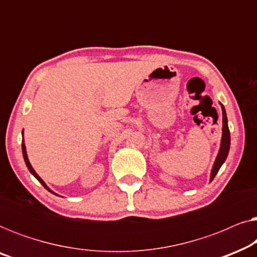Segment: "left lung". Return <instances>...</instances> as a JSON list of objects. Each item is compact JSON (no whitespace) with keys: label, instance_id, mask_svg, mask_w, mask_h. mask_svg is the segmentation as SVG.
<instances>
[{"label":"left lung","instance_id":"8db88e82","mask_svg":"<svg viewBox=\"0 0 257 257\" xmlns=\"http://www.w3.org/2000/svg\"><path fill=\"white\" fill-rule=\"evenodd\" d=\"M221 107H222V139H221L219 154H217L216 160L215 163H214V166L212 170V174H210V181L215 178V175L217 174V172H219L220 167L222 166V164L224 163V160H226V158L228 156V152H229V147H230V133H229V128H228L226 110H224L222 104H221Z\"/></svg>","mask_w":257,"mask_h":257}]
</instances>
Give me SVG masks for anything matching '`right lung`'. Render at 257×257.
<instances>
[{"mask_svg":"<svg viewBox=\"0 0 257 257\" xmlns=\"http://www.w3.org/2000/svg\"><path fill=\"white\" fill-rule=\"evenodd\" d=\"M22 152H23V158H24V161H26V164H27V167H28V168H29L30 173H31V174H33V175H34V177H35V178H36V179H37V180H38V181H40V182H41V184H42V185H43V186H44V187L48 189V191H49V192L54 193V192H52V191H51V189H50V188H49V187H48V186H47V185H45V182H44L43 180H42V179H41L40 177H38V174L36 173V172H35V171H34V168H33V166H31V165H30V163H29V159H28V156H27V150H26V145H24V142H23V140H22ZM54 194H55V193H54Z\"/></svg>","mask_w":257,"mask_h":257,"instance_id":"right-lung-1","label":"right lung"}]
</instances>
